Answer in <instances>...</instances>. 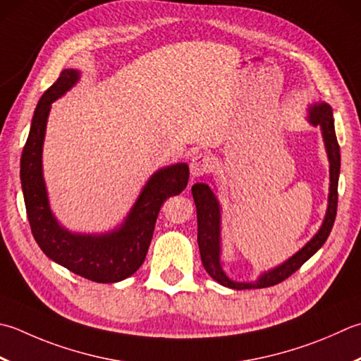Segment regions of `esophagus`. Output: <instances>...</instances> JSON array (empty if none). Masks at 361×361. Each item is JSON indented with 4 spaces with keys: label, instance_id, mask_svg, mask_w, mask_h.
<instances>
[{
    "label": "esophagus",
    "instance_id": "34e87169",
    "mask_svg": "<svg viewBox=\"0 0 361 361\" xmlns=\"http://www.w3.org/2000/svg\"><path fill=\"white\" fill-rule=\"evenodd\" d=\"M211 167H213V159H211L209 154L199 153L190 159L189 171H190V175H192V178H197V176L207 175L211 171Z\"/></svg>",
    "mask_w": 361,
    "mask_h": 361
}]
</instances>
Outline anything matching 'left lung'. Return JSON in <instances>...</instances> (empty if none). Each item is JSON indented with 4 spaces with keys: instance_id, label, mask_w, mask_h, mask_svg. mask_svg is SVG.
Listing matches in <instances>:
<instances>
[{
    "instance_id": "8db88e82",
    "label": "left lung",
    "mask_w": 361,
    "mask_h": 361,
    "mask_svg": "<svg viewBox=\"0 0 361 361\" xmlns=\"http://www.w3.org/2000/svg\"><path fill=\"white\" fill-rule=\"evenodd\" d=\"M307 120L310 125L319 126L326 147L329 164H330V188H329V204L326 216H324L322 225L317 230L316 235L302 247L299 252H295L293 257H289L283 263L272 267L269 271H264L258 275L255 281H236L230 279L224 272L221 264L222 255V241H221V219L222 208L219 203L216 194L213 192L207 183H195L192 186V197L197 208V241H199L200 257L203 267L209 274V277L216 280L219 285L227 286L231 289H253V288H267L274 286L288 279L299 267L312 258L314 253L321 249L324 243L331 231L335 224L336 207H338V178H340V145H338L335 134V122L334 112L330 104L316 103L308 108Z\"/></svg>"
}]
</instances>
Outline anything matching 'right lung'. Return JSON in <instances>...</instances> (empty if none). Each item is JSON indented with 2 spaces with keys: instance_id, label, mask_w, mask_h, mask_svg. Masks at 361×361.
Segmentation results:
<instances>
[{
  "instance_id": "add662e5",
  "label": "right lung",
  "mask_w": 361,
  "mask_h": 361,
  "mask_svg": "<svg viewBox=\"0 0 361 361\" xmlns=\"http://www.w3.org/2000/svg\"><path fill=\"white\" fill-rule=\"evenodd\" d=\"M80 78V70H62L58 81L39 100L20 159L21 189L32 236L42 252L84 279L97 283H116L128 279L142 266L161 204L188 186L189 167L186 162H176L154 172L123 222L114 230L75 233L62 227L49 207L42 153L51 103L66 95Z\"/></svg>"
}]
</instances>
